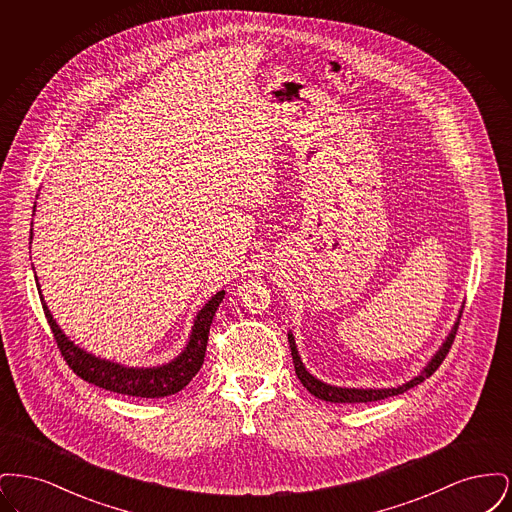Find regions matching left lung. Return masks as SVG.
<instances>
[{"instance_id": "8db88e82", "label": "left lung", "mask_w": 512, "mask_h": 512, "mask_svg": "<svg viewBox=\"0 0 512 512\" xmlns=\"http://www.w3.org/2000/svg\"><path fill=\"white\" fill-rule=\"evenodd\" d=\"M457 328H459V320L455 322V326L451 328L449 336L443 341V345L436 351V355L432 357V361L428 365L424 366V370L414 376L413 380L405 382L403 386H397V388H384V390H359V388H338V386H330V384H324L320 382L318 378H315L299 357L297 353V345L293 340V334H288V341H290V349H292L293 366H295V374L297 378L301 380V384L309 390V393H313L318 399L322 401H330V403H370V401H380V399H386V397H393V395H399V393H405L407 390H411L414 386L422 384L426 378H430L439 365L443 363V359L447 357L453 340H455V334H457Z\"/></svg>"}]
</instances>
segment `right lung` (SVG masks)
<instances>
[{
	"label": "right lung",
	"instance_id": "1",
	"mask_svg": "<svg viewBox=\"0 0 512 512\" xmlns=\"http://www.w3.org/2000/svg\"><path fill=\"white\" fill-rule=\"evenodd\" d=\"M30 240H32V232H30ZM38 293L44 307V315L48 318L49 328L57 341V347L76 376L103 390L115 391L128 397H146V399L167 397L184 390L190 384V380L203 365L207 340H209V328L224 297V290H220L203 305V309L195 317L188 345L174 361L167 365L134 368V366H122L113 361L99 359L96 355L74 345L53 320V315L49 313L48 305L40 292V286H38Z\"/></svg>",
	"mask_w": 512,
	"mask_h": 512
}]
</instances>
